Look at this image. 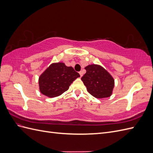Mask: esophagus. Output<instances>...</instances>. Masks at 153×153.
Here are the masks:
<instances>
[{
	"instance_id": "34e87169",
	"label": "esophagus",
	"mask_w": 153,
	"mask_h": 153,
	"mask_svg": "<svg viewBox=\"0 0 153 153\" xmlns=\"http://www.w3.org/2000/svg\"><path fill=\"white\" fill-rule=\"evenodd\" d=\"M79 74H80V76H81V77L83 76V72H82V71L79 72Z\"/></svg>"
}]
</instances>
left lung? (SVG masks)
<instances>
[{"mask_svg": "<svg viewBox=\"0 0 153 153\" xmlns=\"http://www.w3.org/2000/svg\"><path fill=\"white\" fill-rule=\"evenodd\" d=\"M82 80L87 91L96 98H108L112 94L115 82L113 76L99 64L87 66Z\"/></svg>", "mask_w": 153, "mask_h": 153, "instance_id": "1", "label": "left lung"}]
</instances>
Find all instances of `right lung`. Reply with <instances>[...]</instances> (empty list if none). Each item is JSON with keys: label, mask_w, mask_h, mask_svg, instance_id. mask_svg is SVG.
<instances>
[{"label": "right lung", "mask_w": 153, "mask_h": 153, "mask_svg": "<svg viewBox=\"0 0 153 153\" xmlns=\"http://www.w3.org/2000/svg\"><path fill=\"white\" fill-rule=\"evenodd\" d=\"M71 66L64 62H55L45 69L39 77V89L41 94L55 98L68 90L71 83L80 77Z\"/></svg>", "instance_id": "right-lung-1"}]
</instances>
